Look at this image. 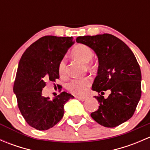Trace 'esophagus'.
Segmentation results:
<instances>
[{
  "instance_id": "1",
  "label": "esophagus",
  "mask_w": 150,
  "mask_h": 150,
  "mask_svg": "<svg viewBox=\"0 0 150 150\" xmlns=\"http://www.w3.org/2000/svg\"><path fill=\"white\" fill-rule=\"evenodd\" d=\"M76 98L78 99H79V100H81V101H84L86 100V99H87V97L86 96H76Z\"/></svg>"
}]
</instances>
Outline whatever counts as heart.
<instances>
[{
	"label": "heart",
	"instance_id": "heart-1",
	"mask_svg": "<svg viewBox=\"0 0 150 150\" xmlns=\"http://www.w3.org/2000/svg\"><path fill=\"white\" fill-rule=\"evenodd\" d=\"M71 54L75 58L86 63L87 69H92L93 64L90 62L93 57V51L86 44H78L72 49ZM58 72L60 77L65 78L67 76V64L64 59L60 60L58 64ZM91 83V80L88 78H78L72 80L67 85V88L72 93L78 95L84 94L88 90Z\"/></svg>",
	"mask_w": 150,
	"mask_h": 150
}]
</instances>
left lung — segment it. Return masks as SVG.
<instances>
[{
    "mask_svg": "<svg viewBox=\"0 0 150 150\" xmlns=\"http://www.w3.org/2000/svg\"><path fill=\"white\" fill-rule=\"evenodd\" d=\"M76 42L91 48L99 59L93 90L102 94L104 91H111L107 99L99 93L94 96L99 106L91 114L92 118L107 128H114L129 120L142 95V73L134 53L120 39L107 33L80 36Z\"/></svg>",
    "mask_w": 150,
    "mask_h": 150,
    "instance_id": "obj_1",
    "label": "left lung"
}]
</instances>
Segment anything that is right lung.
<instances>
[{"label":"right lung","instance_id":"1","mask_svg":"<svg viewBox=\"0 0 150 150\" xmlns=\"http://www.w3.org/2000/svg\"><path fill=\"white\" fill-rule=\"evenodd\" d=\"M73 43L72 37L43 36L30 45L19 60L13 92L24 119L35 129L45 131L58 123L64 115V105L74 98L65 91L52 100L42 95L46 81L56 82L59 78V62ZM57 87L61 91L62 86Z\"/></svg>","mask_w":150,"mask_h":150}]
</instances>
